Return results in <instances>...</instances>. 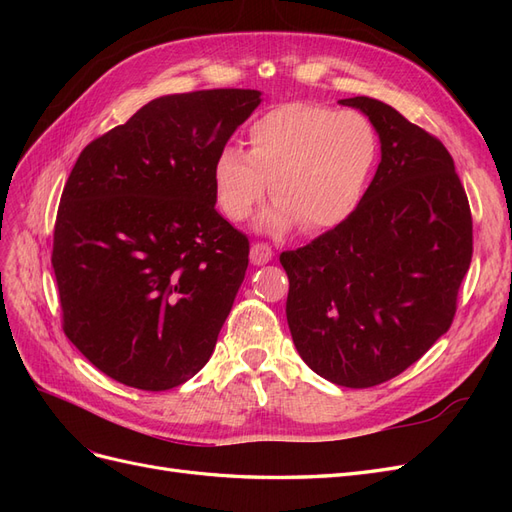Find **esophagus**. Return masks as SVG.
Wrapping results in <instances>:
<instances>
[{
  "label": "esophagus",
  "instance_id": "34e87169",
  "mask_svg": "<svg viewBox=\"0 0 512 512\" xmlns=\"http://www.w3.org/2000/svg\"><path fill=\"white\" fill-rule=\"evenodd\" d=\"M273 258V250L267 243H254L252 250H250V260L254 265H267V262Z\"/></svg>",
  "mask_w": 512,
  "mask_h": 512
}]
</instances>
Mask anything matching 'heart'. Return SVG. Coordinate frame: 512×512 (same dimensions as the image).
<instances>
[{"label":"heart","mask_w":512,"mask_h":512,"mask_svg":"<svg viewBox=\"0 0 512 512\" xmlns=\"http://www.w3.org/2000/svg\"><path fill=\"white\" fill-rule=\"evenodd\" d=\"M250 149L224 147L213 166L218 205L243 222L269 192L262 228L322 232L359 207L378 160V132L363 113L314 102L271 108L247 130Z\"/></svg>","instance_id":"heart-1"}]
</instances>
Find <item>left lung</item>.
Returning <instances> with one entry per match:
<instances>
[{
    "mask_svg": "<svg viewBox=\"0 0 512 512\" xmlns=\"http://www.w3.org/2000/svg\"><path fill=\"white\" fill-rule=\"evenodd\" d=\"M342 104L374 123L382 160L350 218L280 262L301 359L333 384L369 389L451 329L472 262V213L436 136L380 100Z\"/></svg>",
    "mask_w": 512,
    "mask_h": 512,
    "instance_id": "8db88e82",
    "label": "left lung"
}]
</instances>
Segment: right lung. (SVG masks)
Masks as SVG:
<instances>
[{
	"label": "right lung",
	"instance_id": "1",
	"mask_svg": "<svg viewBox=\"0 0 512 512\" xmlns=\"http://www.w3.org/2000/svg\"><path fill=\"white\" fill-rule=\"evenodd\" d=\"M256 89L162 96L91 141L61 192V327L102 374L168 391L205 367L250 241L215 211L213 166Z\"/></svg>",
	"mask_w": 512,
	"mask_h": 512
}]
</instances>
